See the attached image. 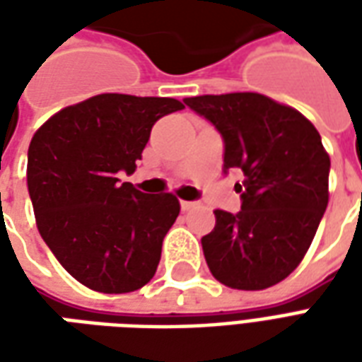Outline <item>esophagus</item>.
<instances>
[{
  "label": "esophagus",
  "mask_w": 362,
  "mask_h": 362,
  "mask_svg": "<svg viewBox=\"0 0 362 362\" xmlns=\"http://www.w3.org/2000/svg\"><path fill=\"white\" fill-rule=\"evenodd\" d=\"M182 211H189L192 207H196V202H180Z\"/></svg>",
  "instance_id": "34e87169"
}]
</instances>
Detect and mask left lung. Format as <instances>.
I'll list each match as a JSON object with an SVG mask.
<instances>
[{
    "instance_id": "1",
    "label": "left lung",
    "mask_w": 362,
    "mask_h": 362,
    "mask_svg": "<svg viewBox=\"0 0 362 362\" xmlns=\"http://www.w3.org/2000/svg\"><path fill=\"white\" fill-rule=\"evenodd\" d=\"M225 143L223 170L240 168L238 213L215 211L202 238L213 277L230 288L259 291L303 262L327 207L329 157L318 129L291 106L258 93L184 98Z\"/></svg>"
}]
</instances>
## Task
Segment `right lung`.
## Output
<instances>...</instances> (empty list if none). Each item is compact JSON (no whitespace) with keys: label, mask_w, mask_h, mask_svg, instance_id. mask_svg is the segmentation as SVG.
Instances as JSON below:
<instances>
[{"label":"right lung","mask_w":362,"mask_h":362,"mask_svg":"<svg viewBox=\"0 0 362 362\" xmlns=\"http://www.w3.org/2000/svg\"><path fill=\"white\" fill-rule=\"evenodd\" d=\"M176 98L96 95L54 114L28 147L27 184L40 236L69 275L98 293H132L157 272L180 213L173 194L147 196L134 174Z\"/></svg>","instance_id":"1"}]
</instances>
